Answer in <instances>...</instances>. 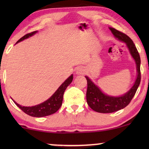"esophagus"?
Segmentation results:
<instances>
[{
    "label": "esophagus",
    "mask_w": 149,
    "mask_h": 149,
    "mask_svg": "<svg viewBox=\"0 0 149 149\" xmlns=\"http://www.w3.org/2000/svg\"><path fill=\"white\" fill-rule=\"evenodd\" d=\"M85 69L83 68V67H79V68H77L76 70V74L78 75H81L85 74Z\"/></svg>",
    "instance_id": "1"
}]
</instances>
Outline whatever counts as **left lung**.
I'll return each instance as SVG.
<instances>
[{
    "instance_id": "obj_1",
    "label": "left lung",
    "mask_w": 149,
    "mask_h": 149,
    "mask_svg": "<svg viewBox=\"0 0 149 149\" xmlns=\"http://www.w3.org/2000/svg\"><path fill=\"white\" fill-rule=\"evenodd\" d=\"M109 29L114 36L120 41L125 42L131 56L135 61L136 65L137 77L136 81L129 91L119 96H112L106 94L95 85L88 77L85 76L87 81V89L86 93L87 102L89 107L93 111L101 113H110L123 109L129 104L135 95L138 87H139L141 79L140 74V58L134 42L129 36L124 33L118 31L113 28Z\"/></svg>"
}]
</instances>
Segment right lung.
Listing matches in <instances>:
<instances>
[{
    "mask_svg": "<svg viewBox=\"0 0 149 149\" xmlns=\"http://www.w3.org/2000/svg\"><path fill=\"white\" fill-rule=\"evenodd\" d=\"M38 31L32 32L31 33H28L26 35H24L23 37H22L19 40H18L16 43L22 41V40L26 39V38L33 36L34 34L37 33ZM73 79V74H71L60 87L58 89L55 91V93L51 96L48 100L43 102L39 104L36 106H32V107H24V106L19 105L16 102L13 100L16 105L22 111H23L24 113L27 115L32 116L34 117H42L52 115L57 112L59 109L61 107L62 104L63 100V95L67 87L72 83Z\"/></svg>",
    "mask_w": 149,
    "mask_h": 149,
    "instance_id": "add662e5",
    "label": "right lung"
}]
</instances>
